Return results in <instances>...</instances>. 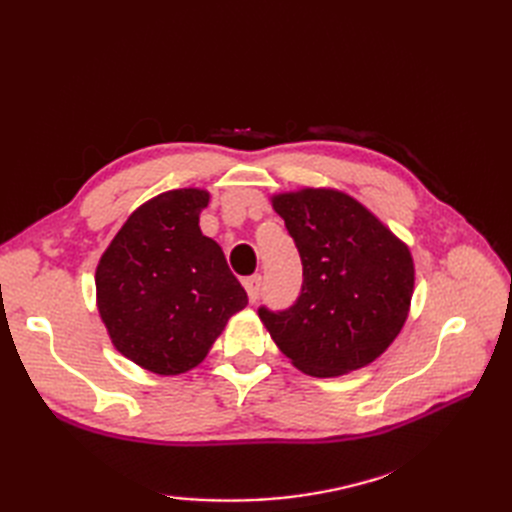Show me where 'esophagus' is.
Listing matches in <instances>:
<instances>
[{"mask_svg": "<svg viewBox=\"0 0 512 512\" xmlns=\"http://www.w3.org/2000/svg\"><path fill=\"white\" fill-rule=\"evenodd\" d=\"M243 286H245V290H247V297H250V301L254 303V301L258 299V294H260L262 277H260L258 273H254V275H250V277H245V280H243Z\"/></svg>", "mask_w": 512, "mask_h": 512, "instance_id": "34e87169", "label": "esophagus"}]
</instances>
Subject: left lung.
<instances>
[{"label":"left lung","mask_w":512,"mask_h":512,"mask_svg":"<svg viewBox=\"0 0 512 512\" xmlns=\"http://www.w3.org/2000/svg\"><path fill=\"white\" fill-rule=\"evenodd\" d=\"M297 245L303 284L286 309L258 307L273 342L309 376H342L391 346L414 288L408 247L344 192L273 196Z\"/></svg>","instance_id":"1"}]
</instances>
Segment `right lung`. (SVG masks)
Returning <instances> with one entry per match:
<instances>
[{"mask_svg": "<svg viewBox=\"0 0 512 512\" xmlns=\"http://www.w3.org/2000/svg\"><path fill=\"white\" fill-rule=\"evenodd\" d=\"M205 190L164 192L138 207L98 262V312L113 346L153 374L196 367L247 305L222 247L200 232Z\"/></svg>", "mask_w": 512, "mask_h": 512, "instance_id": "right-lung-1", "label": "right lung"}]
</instances>
